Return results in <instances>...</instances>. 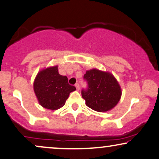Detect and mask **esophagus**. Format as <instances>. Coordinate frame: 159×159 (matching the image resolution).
Instances as JSON below:
<instances>
[{
  "instance_id": "esophagus-1",
  "label": "esophagus",
  "mask_w": 159,
  "mask_h": 159,
  "mask_svg": "<svg viewBox=\"0 0 159 159\" xmlns=\"http://www.w3.org/2000/svg\"><path fill=\"white\" fill-rule=\"evenodd\" d=\"M75 87H76V88H77V90H79L80 88V84H79V83H76V84H75Z\"/></svg>"
}]
</instances>
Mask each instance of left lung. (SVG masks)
Segmentation results:
<instances>
[{"instance_id": "left-lung-1", "label": "left lung", "mask_w": 159, "mask_h": 159, "mask_svg": "<svg viewBox=\"0 0 159 159\" xmlns=\"http://www.w3.org/2000/svg\"><path fill=\"white\" fill-rule=\"evenodd\" d=\"M84 80L88 82V88L82 90V96L92 110L107 112L120 101V86L112 74L93 69L86 71Z\"/></svg>"}]
</instances>
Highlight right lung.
I'll return each mask as SVG.
<instances>
[{
	"label": "right lung",
	"instance_id": "1",
	"mask_svg": "<svg viewBox=\"0 0 159 159\" xmlns=\"http://www.w3.org/2000/svg\"><path fill=\"white\" fill-rule=\"evenodd\" d=\"M34 90L39 104L51 110L64 106L70 93L76 88L68 82L66 76L59 75L57 66L40 71L34 82Z\"/></svg>",
	"mask_w": 159,
	"mask_h": 159
}]
</instances>
